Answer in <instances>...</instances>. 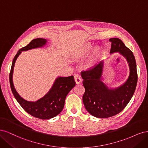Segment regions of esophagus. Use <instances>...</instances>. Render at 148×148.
I'll use <instances>...</instances> for the list:
<instances>
[{"mask_svg": "<svg viewBox=\"0 0 148 148\" xmlns=\"http://www.w3.org/2000/svg\"><path fill=\"white\" fill-rule=\"evenodd\" d=\"M74 80L75 81V83L77 84H80L81 82H82V79H81V77L78 75H74Z\"/></svg>", "mask_w": 148, "mask_h": 148, "instance_id": "1", "label": "esophagus"}]
</instances>
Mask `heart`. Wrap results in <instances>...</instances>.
Instances as JSON below:
<instances>
[{
    "instance_id": "1",
    "label": "heart",
    "mask_w": 148,
    "mask_h": 148,
    "mask_svg": "<svg viewBox=\"0 0 148 148\" xmlns=\"http://www.w3.org/2000/svg\"><path fill=\"white\" fill-rule=\"evenodd\" d=\"M92 49V46L91 44H85L82 47V49L80 50V52L77 54V56H84L85 55H87L89 53L90 51H91ZM99 51L98 50H97L96 51H95V53H94L95 56H94V57H93V58L91 60L89 61V62L87 63V64L86 66L87 68H91L92 66L93 65V64L95 63V56H97L99 54Z\"/></svg>"
}]
</instances>
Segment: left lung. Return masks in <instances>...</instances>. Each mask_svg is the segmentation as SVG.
I'll return each mask as SVG.
<instances>
[{"label": "left lung", "mask_w": 148, "mask_h": 148, "mask_svg": "<svg viewBox=\"0 0 148 148\" xmlns=\"http://www.w3.org/2000/svg\"><path fill=\"white\" fill-rule=\"evenodd\" d=\"M110 53L119 52L125 56L130 67V75L125 83L115 89H109L100 80L103 63L81 72L85 88L82 100L91 115L98 118H108L124 109L134 94L138 81L136 64L133 52L119 38H111Z\"/></svg>", "instance_id": "1"}]
</instances>
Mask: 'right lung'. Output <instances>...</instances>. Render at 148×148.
I'll return each instance as SVG.
<instances>
[{
    "label": "right lung",
    "instance_id": "obj_1",
    "mask_svg": "<svg viewBox=\"0 0 148 148\" xmlns=\"http://www.w3.org/2000/svg\"><path fill=\"white\" fill-rule=\"evenodd\" d=\"M46 42V39L37 38L33 39L29 44L19 50L13 58L9 75L12 92L18 103L28 114L40 119H49L58 115L64 108L66 96L75 85L73 75L69 77H59L56 79L53 87L48 93L36 102L26 101L17 93L13 84L12 75L14 65L18 56L20 55L22 51L42 47L45 45Z\"/></svg>",
    "mask_w": 148,
    "mask_h": 148
}]
</instances>
